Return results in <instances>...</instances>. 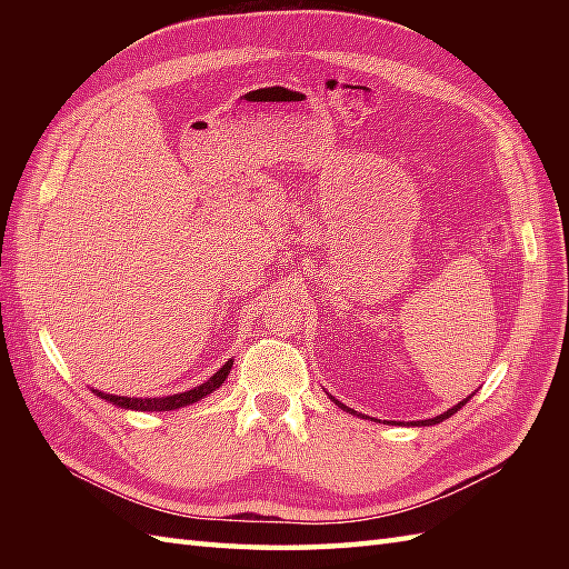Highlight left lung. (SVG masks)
Masks as SVG:
<instances>
[{"label": "left lung", "instance_id": "left-lung-1", "mask_svg": "<svg viewBox=\"0 0 569 569\" xmlns=\"http://www.w3.org/2000/svg\"><path fill=\"white\" fill-rule=\"evenodd\" d=\"M335 403H337V406H340V408H345V410H349V408H347L345 403H340V401H335ZM465 403H467V401H459V403H457L455 408H450V410H445V413H442V416H435V418H430V420H422V426H435V422H442L445 418H450L452 413H457V410H459V408H462ZM352 413H355V410H352Z\"/></svg>", "mask_w": 569, "mask_h": 569}]
</instances>
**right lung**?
Masks as SVG:
<instances>
[{
    "instance_id": "obj_1",
    "label": "right lung",
    "mask_w": 569,
    "mask_h": 569,
    "mask_svg": "<svg viewBox=\"0 0 569 569\" xmlns=\"http://www.w3.org/2000/svg\"><path fill=\"white\" fill-rule=\"evenodd\" d=\"M229 369H232V359H229L227 365L214 373V377H210V381H204V383L196 386V389H190L186 393H173V396H166V398H127V396H112V393H102V391H94V393L104 398V401H110L114 406H122V408H131V410H176L180 406L196 403V401H200V398L212 393L214 389H220V386L227 379Z\"/></svg>"
}]
</instances>
